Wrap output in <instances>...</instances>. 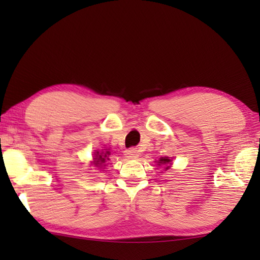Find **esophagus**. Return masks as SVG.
<instances>
[{"mask_svg": "<svg viewBox=\"0 0 260 260\" xmlns=\"http://www.w3.org/2000/svg\"><path fill=\"white\" fill-rule=\"evenodd\" d=\"M124 155L128 158H136L139 156V151L136 148H128V150H125Z\"/></svg>", "mask_w": 260, "mask_h": 260, "instance_id": "1", "label": "esophagus"}]
</instances>
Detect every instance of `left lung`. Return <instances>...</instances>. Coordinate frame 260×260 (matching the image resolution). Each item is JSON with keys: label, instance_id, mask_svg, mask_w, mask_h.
<instances>
[{"label": "left lung", "instance_id": "1", "mask_svg": "<svg viewBox=\"0 0 260 260\" xmlns=\"http://www.w3.org/2000/svg\"><path fill=\"white\" fill-rule=\"evenodd\" d=\"M171 162V159H169L168 157H164V158H161V159H159V161H158V163L159 164H168V163H170ZM158 164V165H159ZM170 167H167V169H169Z\"/></svg>", "mask_w": 260, "mask_h": 260}]
</instances>
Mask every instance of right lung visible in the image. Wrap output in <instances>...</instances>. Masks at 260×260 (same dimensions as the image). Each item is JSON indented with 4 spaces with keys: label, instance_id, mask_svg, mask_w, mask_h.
<instances>
[{
    "label": "right lung",
    "instance_id": "right-lung-1",
    "mask_svg": "<svg viewBox=\"0 0 260 260\" xmlns=\"http://www.w3.org/2000/svg\"><path fill=\"white\" fill-rule=\"evenodd\" d=\"M108 152H106L105 154H103V153H101L99 154V152H97V155H96V164H97V167H99V165L101 164H104L105 162H106V158H107V155H108Z\"/></svg>",
    "mask_w": 260,
    "mask_h": 260
}]
</instances>
